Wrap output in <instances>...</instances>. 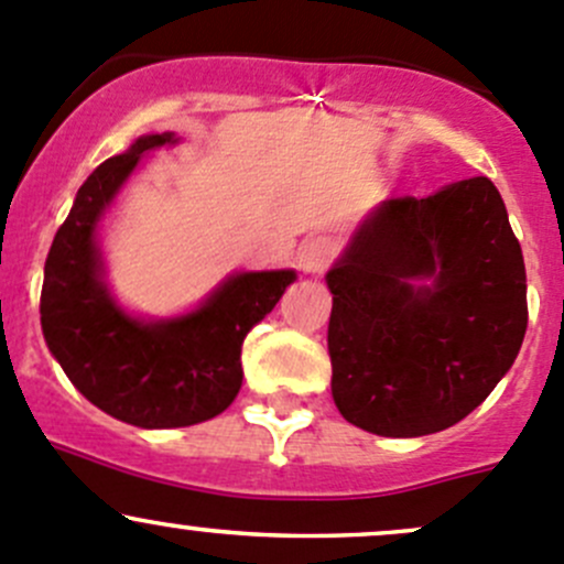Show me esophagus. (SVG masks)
Wrapping results in <instances>:
<instances>
[{"label":"esophagus","mask_w":564,"mask_h":564,"mask_svg":"<svg viewBox=\"0 0 564 564\" xmlns=\"http://www.w3.org/2000/svg\"><path fill=\"white\" fill-rule=\"evenodd\" d=\"M333 256H335L333 237H324V235L311 237V240L303 242V248H300L297 253L300 270L308 272V275H318V272L333 261Z\"/></svg>","instance_id":"obj_1"}]
</instances>
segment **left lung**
Listing matches in <instances>:
<instances>
[{
    "label": "left lung",
    "mask_w": 564,
    "mask_h": 564,
    "mask_svg": "<svg viewBox=\"0 0 564 564\" xmlns=\"http://www.w3.org/2000/svg\"><path fill=\"white\" fill-rule=\"evenodd\" d=\"M333 401L357 429L436 434L480 406L527 333V270L488 176L379 204L324 275Z\"/></svg>",
    "instance_id": "8db88e82"
}]
</instances>
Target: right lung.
<instances>
[{
  "instance_id": "1",
  "label": "right lung",
  "mask_w": 564,
  "mask_h": 564,
  "mask_svg": "<svg viewBox=\"0 0 564 564\" xmlns=\"http://www.w3.org/2000/svg\"><path fill=\"white\" fill-rule=\"evenodd\" d=\"M176 141L141 135L87 176L51 242L40 294L43 338L67 379L139 429H185L229 409L242 388V340L297 281L294 270L231 272L196 308L169 318L119 305L106 281L100 220L141 158Z\"/></svg>"
}]
</instances>
